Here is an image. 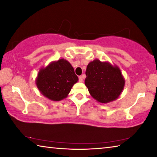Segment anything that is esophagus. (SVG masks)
Returning <instances> with one entry per match:
<instances>
[{"label":"esophagus","mask_w":157,"mask_h":157,"mask_svg":"<svg viewBox=\"0 0 157 157\" xmlns=\"http://www.w3.org/2000/svg\"><path fill=\"white\" fill-rule=\"evenodd\" d=\"M79 81L80 82H83V76H79Z\"/></svg>","instance_id":"obj_1"}]
</instances>
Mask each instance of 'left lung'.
<instances>
[{"mask_svg":"<svg viewBox=\"0 0 157 157\" xmlns=\"http://www.w3.org/2000/svg\"><path fill=\"white\" fill-rule=\"evenodd\" d=\"M86 75L84 84L98 102H112L123 92L125 80L118 66L94 59L87 65Z\"/></svg>","mask_w":157,"mask_h":157,"instance_id":"left-lung-1","label":"left lung"}]
</instances>
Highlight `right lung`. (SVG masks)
Returning a JSON list of instances; mask_svg holds the SVG:
<instances>
[{"instance_id": "right-lung-1", "label": "right lung", "mask_w": 157, "mask_h": 157, "mask_svg": "<svg viewBox=\"0 0 157 157\" xmlns=\"http://www.w3.org/2000/svg\"><path fill=\"white\" fill-rule=\"evenodd\" d=\"M78 81V76L71 63L60 59L41 68L37 74L36 85L45 97L52 101H60L68 96Z\"/></svg>"}]
</instances>
